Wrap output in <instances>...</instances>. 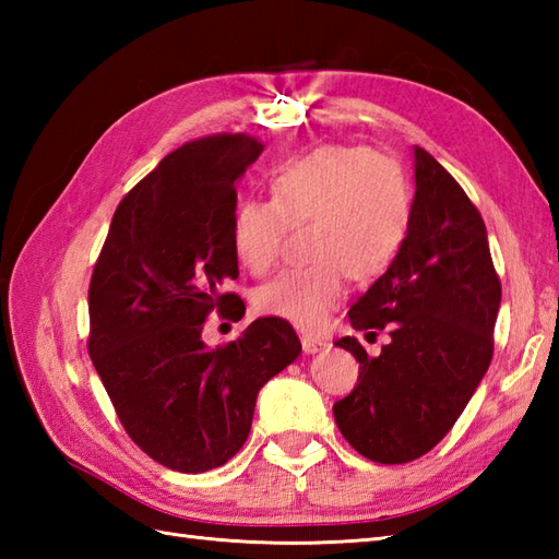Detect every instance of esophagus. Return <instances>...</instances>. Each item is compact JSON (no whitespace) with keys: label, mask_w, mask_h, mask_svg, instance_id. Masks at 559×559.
<instances>
[{"label":"esophagus","mask_w":559,"mask_h":559,"mask_svg":"<svg viewBox=\"0 0 559 559\" xmlns=\"http://www.w3.org/2000/svg\"><path fill=\"white\" fill-rule=\"evenodd\" d=\"M300 341H302V350H305L307 355L322 353V350H326V348H329V343H326L324 338H317V336H310V334L300 336Z\"/></svg>","instance_id":"obj_1"}]
</instances>
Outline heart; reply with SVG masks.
Returning <instances> with one entry per match:
<instances>
[{"mask_svg": "<svg viewBox=\"0 0 559 559\" xmlns=\"http://www.w3.org/2000/svg\"><path fill=\"white\" fill-rule=\"evenodd\" d=\"M271 201L249 197L233 211L230 240L240 264L261 276L278 261L286 228L307 230L310 266L283 271L254 295L266 317L300 329L324 326L348 295L350 276L374 281L408 240L413 201L394 163L365 146H322L273 170Z\"/></svg>", "mask_w": 559, "mask_h": 559, "instance_id": "1", "label": "heart"}]
</instances>
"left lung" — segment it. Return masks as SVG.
Instances as JSON below:
<instances>
[{
    "label": "left lung",
    "mask_w": 559,
    "mask_h": 559,
    "mask_svg": "<svg viewBox=\"0 0 559 559\" xmlns=\"http://www.w3.org/2000/svg\"><path fill=\"white\" fill-rule=\"evenodd\" d=\"M413 168L408 240L348 312L353 329H389L391 343L370 358L358 338L336 341L360 374L334 403V418L348 444L377 463L420 459L459 420L490 367L502 300L478 209L420 146Z\"/></svg>",
    "instance_id": "left-lung-1"
}]
</instances>
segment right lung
Here are the masks:
<instances>
[{"label": "right lung", "mask_w": 559, "mask_h": 559, "mask_svg": "<svg viewBox=\"0 0 559 559\" xmlns=\"http://www.w3.org/2000/svg\"><path fill=\"white\" fill-rule=\"evenodd\" d=\"M264 144L216 134L168 153L117 206L88 288V355L127 435L180 473L230 461L259 389L298 360L286 319L261 317L228 346L201 341L206 314L242 319L223 293L237 278L235 182Z\"/></svg>", "instance_id": "1"}]
</instances>
